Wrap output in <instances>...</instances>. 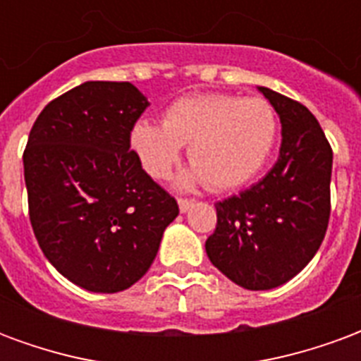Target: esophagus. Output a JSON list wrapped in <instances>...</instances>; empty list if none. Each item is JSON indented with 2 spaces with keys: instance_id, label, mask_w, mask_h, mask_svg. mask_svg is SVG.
Here are the masks:
<instances>
[{
  "instance_id": "esophagus-1",
  "label": "esophagus",
  "mask_w": 361,
  "mask_h": 361,
  "mask_svg": "<svg viewBox=\"0 0 361 361\" xmlns=\"http://www.w3.org/2000/svg\"><path fill=\"white\" fill-rule=\"evenodd\" d=\"M194 200H188V198H178V208H180V212H188Z\"/></svg>"
}]
</instances>
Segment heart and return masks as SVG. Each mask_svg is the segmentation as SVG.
Here are the masks:
<instances>
[{
    "instance_id": "heart-1",
    "label": "heart",
    "mask_w": 361,
    "mask_h": 361,
    "mask_svg": "<svg viewBox=\"0 0 361 361\" xmlns=\"http://www.w3.org/2000/svg\"><path fill=\"white\" fill-rule=\"evenodd\" d=\"M280 137V116L262 97L202 93L183 97L163 114V124L137 120L130 147L153 178H167L188 145L192 171L185 183L212 190L247 185L267 167Z\"/></svg>"
}]
</instances>
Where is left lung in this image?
Returning a JSON list of instances; mask_svg holds the SVG:
<instances>
[{
	"mask_svg": "<svg viewBox=\"0 0 361 361\" xmlns=\"http://www.w3.org/2000/svg\"><path fill=\"white\" fill-rule=\"evenodd\" d=\"M258 91L282 122V147L262 180L217 202L212 264L245 290H272L307 267L331 217L332 149L317 118L290 97Z\"/></svg>",
	"mask_w": 361,
	"mask_h": 361,
	"instance_id": "1",
	"label": "left lung"
}]
</instances>
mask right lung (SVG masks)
Listing matches in <instances>:
<instances>
[{
    "label": "right lung",
    "instance_id": "obj_1",
    "mask_svg": "<svg viewBox=\"0 0 361 361\" xmlns=\"http://www.w3.org/2000/svg\"><path fill=\"white\" fill-rule=\"evenodd\" d=\"M147 104L128 81H87L46 104L30 130L23 153L30 226L52 267L83 290L134 286L178 216L130 149Z\"/></svg>",
    "mask_w": 361,
    "mask_h": 361
}]
</instances>
